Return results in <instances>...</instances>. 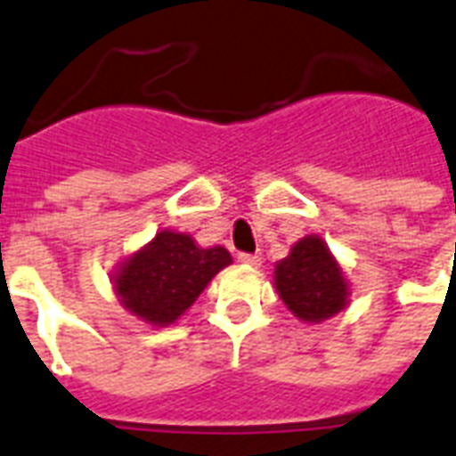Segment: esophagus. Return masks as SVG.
Here are the masks:
<instances>
[{
	"label": "esophagus",
	"instance_id": "esophagus-1",
	"mask_svg": "<svg viewBox=\"0 0 456 456\" xmlns=\"http://www.w3.org/2000/svg\"><path fill=\"white\" fill-rule=\"evenodd\" d=\"M239 262L243 265H250V266H257L262 262L260 255H253V253H239Z\"/></svg>",
	"mask_w": 456,
	"mask_h": 456
}]
</instances>
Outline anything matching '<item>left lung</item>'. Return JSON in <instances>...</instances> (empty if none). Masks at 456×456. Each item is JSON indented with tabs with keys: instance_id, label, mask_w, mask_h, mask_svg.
Segmentation results:
<instances>
[{
	"instance_id": "1",
	"label": "left lung",
	"mask_w": 456,
	"mask_h": 456,
	"mask_svg": "<svg viewBox=\"0 0 456 456\" xmlns=\"http://www.w3.org/2000/svg\"><path fill=\"white\" fill-rule=\"evenodd\" d=\"M273 281L288 309L309 323L342 312L349 295L342 269L316 236H306L292 246L286 260L276 265Z\"/></svg>"
}]
</instances>
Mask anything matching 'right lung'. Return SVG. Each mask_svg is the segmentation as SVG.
<instances>
[{
    "instance_id": "add662e5",
    "label": "right lung",
    "mask_w": 456,
    "mask_h": 456,
    "mask_svg": "<svg viewBox=\"0 0 456 456\" xmlns=\"http://www.w3.org/2000/svg\"><path fill=\"white\" fill-rule=\"evenodd\" d=\"M232 265L224 248L203 250L191 236L161 232L126 262L114 286L128 312L147 323L168 325L190 309L220 269Z\"/></svg>"
}]
</instances>
